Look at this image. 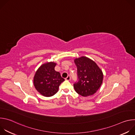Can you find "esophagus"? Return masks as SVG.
Wrapping results in <instances>:
<instances>
[{
    "instance_id": "1",
    "label": "esophagus",
    "mask_w": 135,
    "mask_h": 135,
    "mask_svg": "<svg viewBox=\"0 0 135 135\" xmlns=\"http://www.w3.org/2000/svg\"><path fill=\"white\" fill-rule=\"evenodd\" d=\"M70 79H71V78H70V76H69V75H68L67 78L65 79V80H67V81H69V80H70Z\"/></svg>"
}]
</instances>
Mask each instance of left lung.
<instances>
[{
    "label": "left lung",
    "instance_id": "1",
    "mask_svg": "<svg viewBox=\"0 0 135 135\" xmlns=\"http://www.w3.org/2000/svg\"><path fill=\"white\" fill-rule=\"evenodd\" d=\"M74 61L78 69V81L74 84L76 92L83 97L93 94L102 84V71L87 57L82 56Z\"/></svg>",
    "mask_w": 135,
    "mask_h": 135
}]
</instances>
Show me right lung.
I'll use <instances>...</instances> for the list:
<instances>
[{
    "instance_id": "add662e5",
    "label": "right lung",
    "mask_w": 135,
    "mask_h": 135,
    "mask_svg": "<svg viewBox=\"0 0 135 135\" xmlns=\"http://www.w3.org/2000/svg\"><path fill=\"white\" fill-rule=\"evenodd\" d=\"M56 64L48 62L37 70L33 79L36 89L43 95L51 97L58 91L59 85L65 81L59 72L54 69Z\"/></svg>"
}]
</instances>
